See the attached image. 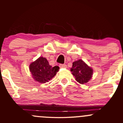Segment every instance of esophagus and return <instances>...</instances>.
Instances as JSON below:
<instances>
[{
	"instance_id": "1",
	"label": "esophagus",
	"mask_w": 123,
	"mask_h": 123,
	"mask_svg": "<svg viewBox=\"0 0 123 123\" xmlns=\"http://www.w3.org/2000/svg\"><path fill=\"white\" fill-rule=\"evenodd\" d=\"M59 67L65 68L67 67V65H65V64H60V65H59Z\"/></svg>"
}]
</instances>
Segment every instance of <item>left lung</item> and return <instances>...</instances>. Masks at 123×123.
<instances>
[{
    "instance_id": "8db88e82",
    "label": "left lung",
    "mask_w": 123,
    "mask_h": 123,
    "mask_svg": "<svg viewBox=\"0 0 123 123\" xmlns=\"http://www.w3.org/2000/svg\"><path fill=\"white\" fill-rule=\"evenodd\" d=\"M72 74L77 82L80 84L87 83L91 79L93 75V69L81 59L76 61L73 63L71 68Z\"/></svg>"
}]
</instances>
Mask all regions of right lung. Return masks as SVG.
Returning <instances> with one entry per match:
<instances>
[{
    "mask_svg": "<svg viewBox=\"0 0 123 123\" xmlns=\"http://www.w3.org/2000/svg\"><path fill=\"white\" fill-rule=\"evenodd\" d=\"M30 71L36 81L43 83L48 82L58 72V66H50L45 58L40 57L30 65Z\"/></svg>",
    "mask_w": 123,
    "mask_h": 123,
    "instance_id": "obj_1",
    "label": "right lung"
}]
</instances>
